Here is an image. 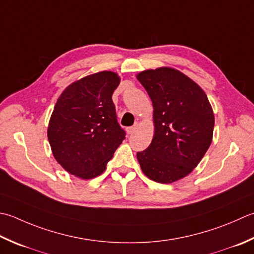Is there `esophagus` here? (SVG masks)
Returning <instances> with one entry per match:
<instances>
[{"label": "esophagus", "mask_w": 254, "mask_h": 254, "mask_svg": "<svg viewBox=\"0 0 254 254\" xmlns=\"http://www.w3.org/2000/svg\"><path fill=\"white\" fill-rule=\"evenodd\" d=\"M136 130V127L134 126V127H127V134H133L134 133V131Z\"/></svg>", "instance_id": "34e87169"}]
</instances>
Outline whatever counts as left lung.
<instances>
[{
    "label": "left lung",
    "instance_id": "left-lung-1",
    "mask_svg": "<svg viewBox=\"0 0 254 254\" xmlns=\"http://www.w3.org/2000/svg\"><path fill=\"white\" fill-rule=\"evenodd\" d=\"M154 109V136L137 161L150 180L168 184L191 173L212 141L215 117L198 84L176 69L162 67L140 72Z\"/></svg>",
    "mask_w": 254,
    "mask_h": 254
}]
</instances>
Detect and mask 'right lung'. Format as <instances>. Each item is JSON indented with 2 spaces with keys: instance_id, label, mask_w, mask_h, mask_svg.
Returning a JSON list of instances; mask_svg holds the SVG:
<instances>
[{
  "instance_id": "obj_1",
  "label": "right lung",
  "mask_w": 254,
  "mask_h": 254,
  "mask_svg": "<svg viewBox=\"0 0 254 254\" xmlns=\"http://www.w3.org/2000/svg\"><path fill=\"white\" fill-rule=\"evenodd\" d=\"M119 83L116 72L90 74L64 89L54 108L47 130L54 157L82 180L102 174L126 138L112 101Z\"/></svg>"
}]
</instances>
